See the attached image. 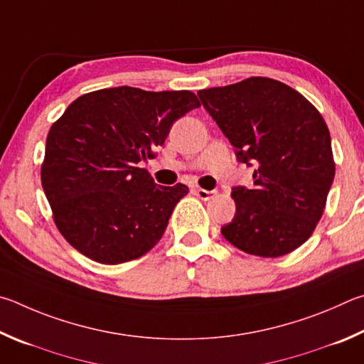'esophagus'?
<instances>
[{
    "mask_svg": "<svg viewBox=\"0 0 364 364\" xmlns=\"http://www.w3.org/2000/svg\"><path fill=\"white\" fill-rule=\"evenodd\" d=\"M195 193L198 195V198H201L203 201H209L213 200L214 196H218V192H215V190H205V188H196Z\"/></svg>",
    "mask_w": 364,
    "mask_h": 364,
    "instance_id": "obj_1",
    "label": "esophagus"
}]
</instances>
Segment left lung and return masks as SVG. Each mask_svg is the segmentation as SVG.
<instances>
[{"label":"left lung","mask_w":364,"mask_h":364,"mask_svg":"<svg viewBox=\"0 0 364 364\" xmlns=\"http://www.w3.org/2000/svg\"><path fill=\"white\" fill-rule=\"evenodd\" d=\"M198 95L240 161L256 166V187L232 190L237 213L220 228L224 238L259 257L297 250L321 219L336 174L321 113L296 89L265 76Z\"/></svg>","instance_id":"8db88e82"}]
</instances>
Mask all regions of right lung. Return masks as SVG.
Returning a JSON list of instances; mask_svg holds the SVG:
<instances>
[{"mask_svg":"<svg viewBox=\"0 0 364 364\" xmlns=\"http://www.w3.org/2000/svg\"><path fill=\"white\" fill-rule=\"evenodd\" d=\"M200 105L190 91L99 89L80 95L50 126L41 183L55 227L76 251L117 265L161 240L188 187L156 186L139 163Z\"/></svg>","mask_w":364,"mask_h":364,"instance_id":"right-lung-1","label":"right lung"}]
</instances>
